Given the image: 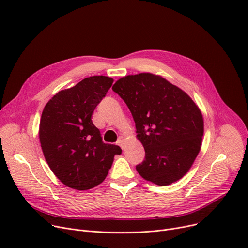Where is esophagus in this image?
Masks as SVG:
<instances>
[{
  "instance_id": "obj_1",
  "label": "esophagus",
  "mask_w": 248,
  "mask_h": 248,
  "mask_svg": "<svg viewBox=\"0 0 248 248\" xmlns=\"http://www.w3.org/2000/svg\"><path fill=\"white\" fill-rule=\"evenodd\" d=\"M116 145L120 146L122 149H124V139H123V138H120L119 140H117Z\"/></svg>"
}]
</instances>
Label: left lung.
I'll use <instances>...</instances> for the list:
<instances>
[{"label":"left lung","mask_w":248,"mask_h":248,"mask_svg":"<svg viewBox=\"0 0 248 248\" xmlns=\"http://www.w3.org/2000/svg\"><path fill=\"white\" fill-rule=\"evenodd\" d=\"M112 90L126 103L137 138L146 152L136 167L147 181L170 185L190 170L204 133L201 110L192 98L160 75L139 73L117 80Z\"/></svg>","instance_id":"obj_1"}]
</instances>
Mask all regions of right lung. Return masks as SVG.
Listing matches in <instances>:
<instances>
[{
  "label": "right lung",
  "mask_w": 248,
  "mask_h": 248,
  "mask_svg": "<svg viewBox=\"0 0 248 248\" xmlns=\"http://www.w3.org/2000/svg\"><path fill=\"white\" fill-rule=\"evenodd\" d=\"M113 79L96 75L59 91L45 106L39 139L45 160L64 185L88 190L107 178L119 146L104 144L91 121Z\"/></svg>",
  "instance_id": "right-lung-1"
}]
</instances>
